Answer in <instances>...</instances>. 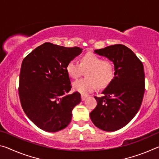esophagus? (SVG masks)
<instances>
[{"label":"esophagus","instance_id":"34e87169","mask_svg":"<svg viewBox=\"0 0 159 159\" xmlns=\"http://www.w3.org/2000/svg\"><path fill=\"white\" fill-rule=\"evenodd\" d=\"M87 97H88V96H87L86 95L82 94V95H81V100H85L87 98Z\"/></svg>","mask_w":159,"mask_h":159}]
</instances>
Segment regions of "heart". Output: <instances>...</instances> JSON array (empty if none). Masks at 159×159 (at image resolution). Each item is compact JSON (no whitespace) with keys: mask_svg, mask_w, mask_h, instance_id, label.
I'll return each mask as SVG.
<instances>
[{"mask_svg":"<svg viewBox=\"0 0 159 159\" xmlns=\"http://www.w3.org/2000/svg\"><path fill=\"white\" fill-rule=\"evenodd\" d=\"M85 71V78L75 81L73 88L82 94L91 92L98 87L103 88L112 81L115 76V66L111 61L102 59L93 53H88L80 59V64L75 59L67 63L66 70L69 77L77 79Z\"/></svg>","mask_w":159,"mask_h":159,"instance_id":"1","label":"heart"}]
</instances>
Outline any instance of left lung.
Segmentation results:
<instances>
[{"instance_id":"left-lung-1","label":"left lung","mask_w":159,"mask_h":159,"mask_svg":"<svg viewBox=\"0 0 159 159\" xmlns=\"http://www.w3.org/2000/svg\"><path fill=\"white\" fill-rule=\"evenodd\" d=\"M115 65V76L102 93L94 96L97 105L90 113L99 129L112 132L127 125L142 105L145 91V75L141 60L129 48L117 44L95 50Z\"/></svg>"}]
</instances>
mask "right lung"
I'll use <instances>...</instances> for the list:
<instances>
[{
	"label": "right lung",
	"instance_id": "add662e5",
	"mask_svg": "<svg viewBox=\"0 0 159 159\" xmlns=\"http://www.w3.org/2000/svg\"><path fill=\"white\" fill-rule=\"evenodd\" d=\"M82 52L46 42L37 47L22 62L18 93L27 117L40 129L55 132L71 121L72 110L81 100L71 85L66 66Z\"/></svg>",
	"mask_w": 159,
	"mask_h": 159
}]
</instances>
